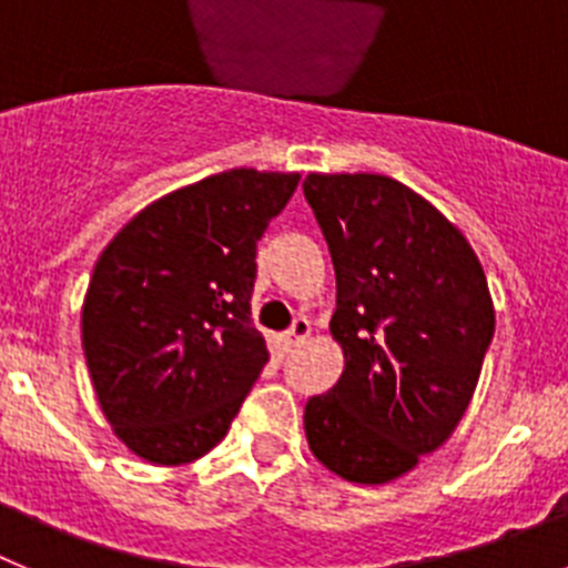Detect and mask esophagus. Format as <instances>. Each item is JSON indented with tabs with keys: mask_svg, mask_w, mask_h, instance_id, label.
<instances>
[{
	"mask_svg": "<svg viewBox=\"0 0 568 568\" xmlns=\"http://www.w3.org/2000/svg\"><path fill=\"white\" fill-rule=\"evenodd\" d=\"M310 333H313V324H310L307 318H295L293 327L287 329V333L281 335V341H284V349H293V346H301L304 341L310 338Z\"/></svg>",
	"mask_w": 568,
	"mask_h": 568,
	"instance_id": "obj_1",
	"label": "esophagus"
}]
</instances>
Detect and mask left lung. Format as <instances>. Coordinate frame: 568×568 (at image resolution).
Segmentation results:
<instances>
[{
	"mask_svg": "<svg viewBox=\"0 0 568 568\" xmlns=\"http://www.w3.org/2000/svg\"><path fill=\"white\" fill-rule=\"evenodd\" d=\"M304 195L333 253L344 349L338 384L304 406L310 453L349 484H389L464 418L495 333L489 284L466 235L389 175L310 173Z\"/></svg>",
	"mask_w": 568,
	"mask_h": 568,
	"instance_id": "1",
	"label": "left lung"
}]
</instances>
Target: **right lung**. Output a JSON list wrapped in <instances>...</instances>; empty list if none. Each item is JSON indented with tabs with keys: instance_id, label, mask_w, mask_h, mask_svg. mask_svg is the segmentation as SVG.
<instances>
[{
	"instance_id": "obj_1",
	"label": "right lung",
	"mask_w": 568,
	"mask_h": 568,
	"mask_svg": "<svg viewBox=\"0 0 568 568\" xmlns=\"http://www.w3.org/2000/svg\"><path fill=\"white\" fill-rule=\"evenodd\" d=\"M298 182L253 168L207 175L139 210L99 255L82 349L135 458L193 464L227 435L270 361L250 313L255 244Z\"/></svg>"
}]
</instances>
